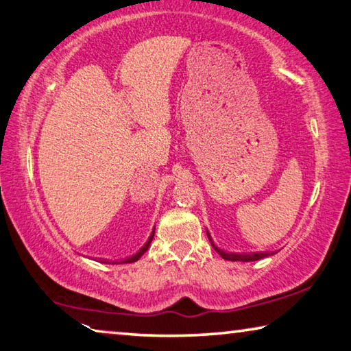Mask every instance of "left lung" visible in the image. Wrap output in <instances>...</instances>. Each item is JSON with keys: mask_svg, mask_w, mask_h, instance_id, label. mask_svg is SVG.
Returning <instances> with one entry per match:
<instances>
[{"mask_svg": "<svg viewBox=\"0 0 351 351\" xmlns=\"http://www.w3.org/2000/svg\"><path fill=\"white\" fill-rule=\"evenodd\" d=\"M208 234V239H210V242H211V245H213V248L217 251V253L223 257L225 261H232V262H237V261H241V262H253V261H259V259H263V257H268V256H271L273 253H251V254H236V253H226V251H223V250H220V248H217L216 245H214V242H213V239H211V236H210V232H206Z\"/></svg>", "mask_w": 351, "mask_h": 351, "instance_id": "8db88e82", "label": "left lung"}]
</instances>
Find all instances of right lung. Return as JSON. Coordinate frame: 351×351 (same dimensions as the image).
<instances>
[{"label":"right lung","mask_w":351,"mask_h":351,"mask_svg":"<svg viewBox=\"0 0 351 351\" xmlns=\"http://www.w3.org/2000/svg\"><path fill=\"white\" fill-rule=\"evenodd\" d=\"M154 232H156V228H154V230H152V234H151V237H149V239H147V242H146V245H145V247H143V248H141V250L138 251V253H137V254H134L132 257H128V259H126V261H121V262H123V263H131V262H135V261H138V259H140V257L145 254V251H146L147 248H149V243L152 242ZM103 262H104V263H109L108 261H103Z\"/></svg>","instance_id":"right-lung-1"}]
</instances>
